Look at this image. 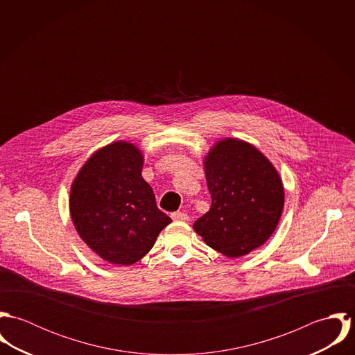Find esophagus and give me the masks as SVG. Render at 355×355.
<instances>
[{"label": "esophagus", "mask_w": 355, "mask_h": 355, "mask_svg": "<svg viewBox=\"0 0 355 355\" xmlns=\"http://www.w3.org/2000/svg\"><path fill=\"white\" fill-rule=\"evenodd\" d=\"M171 217L175 220V221H187L189 220V216L187 213L184 211H175L171 214Z\"/></svg>", "instance_id": "obj_1"}]
</instances>
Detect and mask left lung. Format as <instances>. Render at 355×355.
I'll return each instance as SVG.
<instances>
[{
  "label": "left lung",
  "instance_id": "8db88e82",
  "mask_svg": "<svg viewBox=\"0 0 355 355\" xmlns=\"http://www.w3.org/2000/svg\"><path fill=\"white\" fill-rule=\"evenodd\" d=\"M211 205L194 223L207 246L235 258L263 245L277 227L284 189L270 161L248 142L227 138L205 158Z\"/></svg>",
  "mask_w": 355,
  "mask_h": 355
}]
</instances>
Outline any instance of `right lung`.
Returning a JSON list of instances; mask_svg holds the SVG:
<instances>
[{
    "label": "right lung",
    "mask_w": 355,
    "mask_h": 355,
    "mask_svg": "<svg viewBox=\"0 0 355 355\" xmlns=\"http://www.w3.org/2000/svg\"><path fill=\"white\" fill-rule=\"evenodd\" d=\"M142 166L139 149L119 141L94 153L71 187L69 211L78 234L110 263L139 261L172 221L157 207Z\"/></svg>",
    "instance_id": "1"
}]
</instances>
